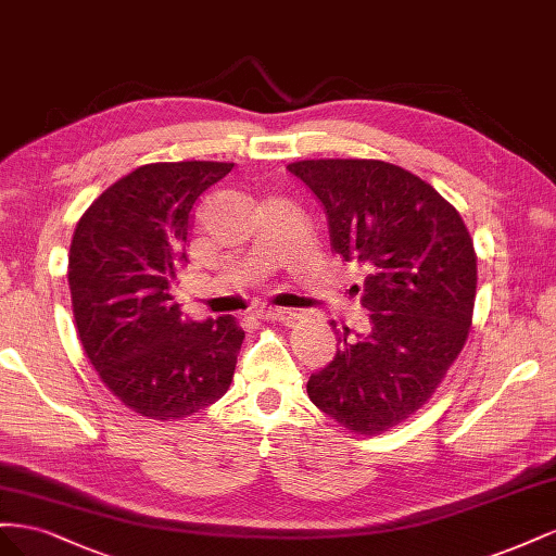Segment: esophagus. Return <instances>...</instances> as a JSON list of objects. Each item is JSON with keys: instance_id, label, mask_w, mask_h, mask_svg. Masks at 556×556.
I'll return each mask as SVG.
<instances>
[{"instance_id": "obj_1", "label": "esophagus", "mask_w": 556, "mask_h": 556, "mask_svg": "<svg viewBox=\"0 0 556 556\" xmlns=\"http://www.w3.org/2000/svg\"><path fill=\"white\" fill-rule=\"evenodd\" d=\"M261 319L265 321H273V324H283V326H291L298 321V314L291 309H261L258 312Z\"/></svg>"}]
</instances>
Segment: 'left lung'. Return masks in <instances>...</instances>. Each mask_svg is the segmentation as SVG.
I'll return each mask as SVG.
<instances>
[{"mask_svg": "<svg viewBox=\"0 0 556 556\" xmlns=\"http://www.w3.org/2000/svg\"><path fill=\"white\" fill-rule=\"evenodd\" d=\"M289 172L326 207L332 251L366 267L354 291L372 321L358 340L338 330L342 346L309 377L307 395L349 433H387L431 401L466 346L478 293L472 237L452 202L399 165L319 157Z\"/></svg>", "mask_w": 556, "mask_h": 556, "instance_id": "left-lung-1", "label": "left lung"}]
</instances>
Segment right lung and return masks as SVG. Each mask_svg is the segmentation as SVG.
<instances>
[{"label": "right lung", "instance_id": "right-lung-1", "mask_svg": "<svg viewBox=\"0 0 556 556\" xmlns=\"http://www.w3.org/2000/svg\"><path fill=\"white\" fill-rule=\"evenodd\" d=\"M232 167L141 165L76 224L67 279L78 340L104 387L144 419L190 417L232 384L242 326L235 316L184 321L169 295L195 202Z\"/></svg>", "mask_w": 556, "mask_h": 556}]
</instances>
